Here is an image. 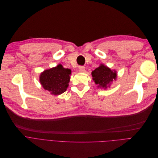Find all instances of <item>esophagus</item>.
<instances>
[{
	"label": "esophagus",
	"instance_id": "obj_1",
	"mask_svg": "<svg viewBox=\"0 0 158 158\" xmlns=\"http://www.w3.org/2000/svg\"><path fill=\"white\" fill-rule=\"evenodd\" d=\"M85 68L84 66H80V67H79V71H80V72L83 73V72L85 71Z\"/></svg>",
	"mask_w": 158,
	"mask_h": 158
}]
</instances>
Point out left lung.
Returning <instances> with one entry per match:
<instances>
[{"label":"left lung","mask_w":158,"mask_h":158,"mask_svg":"<svg viewBox=\"0 0 158 158\" xmlns=\"http://www.w3.org/2000/svg\"><path fill=\"white\" fill-rule=\"evenodd\" d=\"M91 75L92 79L98 85V87L105 89L109 87L112 82L117 78L116 71L111 70L110 68L102 64L92 71Z\"/></svg>","instance_id":"left-lung-1"}]
</instances>
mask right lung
Segmentation results:
<instances>
[{
  "label": "right lung",
  "instance_id": "right-lung-1",
  "mask_svg": "<svg viewBox=\"0 0 158 158\" xmlns=\"http://www.w3.org/2000/svg\"><path fill=\"white\" fill-rule=\"evenodd\" d=\"M71 71L64 68L61 64L44 70L40 77V81L43 89L50 92L52 95L61 94L67 90L70 81Z\"/></svg>",
  "mask_w": 158,
  "mask_h": 158
}]
</instances>
